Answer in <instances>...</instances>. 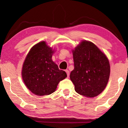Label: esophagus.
<instances>
[{
    "instance_id": "esophagus-1",
    "label": "esophagus",
    "mask_w": 128,
    "mask_h": 128,
    "mask_svg": "<svg viewBox=\"0 0 128 128\" xmlns=\"http://www.w3.org/2000/svg\"><path fill=\"white\" fill-rule=\"evenodd\" d=\"M65 72H66V73H67V76H68V77H69V71L68 70H66Z\"/></svg>"
}]
</instances>
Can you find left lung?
Returning a JSON list of instances; mask_svg holds the SVG:
<instances>
[{"label":"left lung","mask_w":128,"mask_h":128,"mask_svg":"<svg viewBox=\"0 0 128 128\" xmlns=\"http://www.w3.org/2000/svg\"><path fill=\"white\" fill-rule=\"evenodd\" d=\"M74 69L70 78L80 95L94 97L107 84L110 65L106 55L92 42L82 41L72 50Z\"/></svg>","instance_id":"left-lung-1"}]
</instances>
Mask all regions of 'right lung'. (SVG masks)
Masks as SVG:
<instances>
[{"label": "right lung", "mask_w": 128, "mask_h": 128, "mask_svg": "<svg viewBox=\"0 0 128 128\" xmlns=\"http://www.w3.org/2000/svg\"><path fill=\"white\" fill-rule=\"evenodd\" d=\"M54 50L45 41L33 46L26 56L22 68V78L28 88L37 96L54 92L61 80L67 77L52 60Z\"/></svg>", "instance_id": "right-lung-1"}]
</instances>
